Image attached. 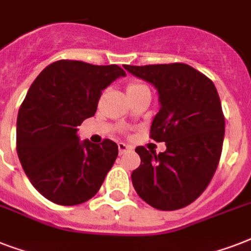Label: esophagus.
I'll use <instances>...</instances> for the list:
<instances>
[{"instance_id": "1", "label": "esophagus", "mask_w": 251, "mask_h": 251, "mask_svg": "<svg viewBox=\"0 0 251 251\" xmlns=\"http://www.w3.org/2000/svg\"><path fill=\"white\" fill-rule=\"evenodd\" d=\"M131 150H133V147H131V146H129V145H125V143H118V151H120V153H125V152H127V151H131Z\"/></svg>"}]
</instances>
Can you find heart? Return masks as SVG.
<instances>
[{
    "mask_svg": "<svg viewBox=\"0 0 251 251\" xmlns=\"http://www.w3.org/2000/svg\"><path fill=\"white\" fill-rule=\"evenodd\" d=\"M141 87H146V86H143V84H139V83H130L129 86H127V92H130V91H134V90H138V88H141Z\"/></svg>",
    "mask_w": 251,
    "mask_h": 251,
    "instance_id": "1",
    "label": "heart"
}]
</instances>
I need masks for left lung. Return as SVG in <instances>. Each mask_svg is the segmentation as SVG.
I'll return each mask as SVG.
<instances>
[{"label":"left lung","mask_w":251,"mask_h":251,"mask_svg":"<svg viewBox=\"0 0 251 251\" xmlns=\"http://www.w3.org/2000/svg\"><path fill=\"white\" fill-rule=\"evenodd\" d=\"M124 68L157 90L151 138L167 146L159 155L135 149L141 165L131 173L134 189L157 210L186 207L206 190L222 155L226 121L216 87L186 64Z\"/></svg>","instance_id":"1"}]
</instances>
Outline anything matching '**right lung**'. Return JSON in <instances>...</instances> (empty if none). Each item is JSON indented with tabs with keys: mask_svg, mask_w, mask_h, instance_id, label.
Wrapping results in <instances>:
<instances>
[{
	"mask_svg": "<svg viewBox=\"0 0 251 251\" xmlns=\"http://www.w3.org/2000/svg\"><path fill=\"white\" fill-rule=\"evenodd\" d=\"M125 75L117 65L61 60L29 87L18 112L17 152L33 187L50 202L80 204L104 182L117 159V145L80 141L76 126L94 116L101 91Z\"/></svg>",
	"mask_w": 251,
	"mask_h": 251,
	"instance_id": "obj_1",
	"label": "right lung"
}]
</instances>
